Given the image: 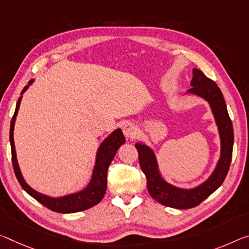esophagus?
<instances>
[{"mask_svg":"<svg viewBox=\"0 0 249 249\" xmlns=\"http://www.w3.org/2000/svg\"><path fill=\"white\" fill-rule=\"evenodd\" d=\"M123 133L127 139H134L139 134V129H137L135 124L126 123L123 127Z\"/></svg>","mask_w":249,"mask_h":249,"instance_id":"esophagus-1","label":"esophagus"}]
</instances>
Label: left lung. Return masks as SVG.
<instances>
[{"label":"left lung","instance_id":"1","mask_svg":"<svg viewBox=\"0 0 249 249\" xmlns=\"http://www.w3.org/2000/svg\"><path fill=\"white\" fill-rule=\"evenodd\" d=\"M191 86L192 89H189L186 93L198 96L207 102L219 134V160H217L216 166L210 177L193 188L177 187L165 179L153 149L141 142L135 144L139 152L141 168L147 178L149 195L164 206L177 210H187L197 206L223 184L230 169L234 145L231 121L228 115L223 94L216 83L205 76L202 71L194 69Z\"/></svg>","mask_w":249,"mask_h":249}]
</instances>
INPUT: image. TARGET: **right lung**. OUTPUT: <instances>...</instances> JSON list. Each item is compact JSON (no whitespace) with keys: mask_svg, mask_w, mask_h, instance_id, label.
Instances as JSON below:
<instances>
[{"mask_svg":"<svg viewBox=\"0 0 249 249\" xmlns=\"http://www.w3.org/2000/svg\"><path fill=\"white\" fill-rule=\"evenodd\" d=\"M34 80H31L24 89H23L21 93V97L18 98L17 107H15V112L13 118L11 121L10 126V143H11V151H12V163H13L14 172L17 175V178L18 183L21 184L23 189L37 200V202L44 205L49 210L62 213V214H70V213H77L82 212L89 208L95 206L103 198L106 192V187H107V169L109 164L115 156L117 149L121 147V145L125 143V137L123 135L121 128H116L113 131L106 139L102 142L101 145L98 146L96 156H95V164H94L92 176L89 184L86 185L81 191L76 193H71V194L58 196V197H51L42 193H38L35 191L29 184L26 183L24 177L22 175L21 169H19L18 159H17V151H15L14 145V126L15 121H17V116L18 113L19 105H21L22 95L26 92V89L33 84Z\"/></svg>","mask_w":249,"mask_h":249,"instance_id":"obj_1","label":"right lung"}]
</instances>
